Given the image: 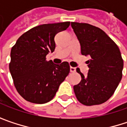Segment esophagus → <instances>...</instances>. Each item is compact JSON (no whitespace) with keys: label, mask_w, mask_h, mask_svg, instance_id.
Wrapping results in <instances>:
<instances>
[{"label":"esophagus","mask_w":127,"mask_h":127,"mask_svg":"<svg viewBox=\"0 0 127 127\" xmlns=\"http://www.w3.org/2000/svg\"><path fill=\"white\" fill-rule=\"evenodd\" d=\"M70 70L71 73H73V72H76V67H70Z\"/></svg>","instance_id":"obj_1"}]
</instances>
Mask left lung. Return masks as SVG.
I'll use <instances>...</instances> for the list:
<instances>
[{"label": "left lung", "mask_w": 127, "mask_h": 127, "mask_svg": "<svg viewBox=\"0 0 127 127\" xmlns=\"http://www.w3.org/2000/svg\"><path fill=\"white\" fill-rule=\"evenodd\" d=\"M71 26L79 41L82 54L91 57L87 61V76L76 68L82 80L73 86L76 97L86 106L104 103L113 95L122 78L124 60L121 51L101 29L76 22H72Z\"/></svg>", "instance_id": "obj_1"}]
</instances>
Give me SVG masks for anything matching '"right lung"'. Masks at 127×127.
<instances>
[{
	"instance_id": "1",
	"label": "right lung",
	"mask_w": 127,
	"mask_h": 127,
	"mask_svg": "<svg viewBox=\"0 0 127 127\" xmlns=\"http://www.w3.org/2000/svg\"><path fill=\"white\" fill-rule=\"evenodd\" d=\"M69 26L70 22L37 26L22 34L12 48L9 70L17 91L26 101H50L68 75L67 62L57 64L47 61L46 55L55 49V35Z\"/></svg>"
}]
</instances>
